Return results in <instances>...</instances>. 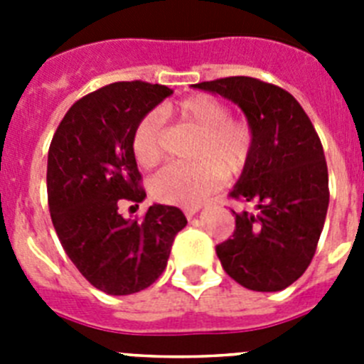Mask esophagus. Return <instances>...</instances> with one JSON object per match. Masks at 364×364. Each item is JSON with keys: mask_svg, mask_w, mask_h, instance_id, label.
<instances>
[{"mask_svg": "<svg viewBox=\"0 0 364 364\" xmlns=\"http://www.w3.org/2000/svg\"><path fill=\"white\" fill-rule=\"evenodd\" d=\"M182 210H184L186 217H188V218H191V217H195V215H197L198 211H200V205H198V204H193V205H184V208H182Z\"/></svg>", "mask_w": 364, "mask_h": 364, "instance_id": "1", "label": "esophagus"}]
</instances>
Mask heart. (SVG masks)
Instances as JSON below:
<instances>
[{
  "label": "heart",
  "mask_w": 364,
  "mask_h": 364,
  "mask_svg": "<svg viewBox=\"0 0 364 364\" xmlns=\"http://www.w3.org/2000/svg\"><path fill=\"white\" fill-rule=\"evenodd\" d=\"M176 117L200 131L193 159L197 164H171L151 180L153 197L166 204L193 205L222 184L224 173L240 171L252 151V129L240 120H233L224 102L210 95L182 100L169 109ZM133 154L142 167L160 162L162 147V114L147 112L138 122L131 140Z\"/></svg>",
  "instance_id": "1"
}]
</instances>
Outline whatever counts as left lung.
I'll return each instance as SVG.
<instances>
[{"label": "left lung", "instance_id": "1", "mask_svg": "<svg viewBox=\"0 0 364 364\" xmlns=\"http://www.w3.org/2000/svg\"><path fill=\"white\" fill-rule=\"evenodd\" d=\"M239 105L252 151L233 198L257 202L235 213L233 239L217 246L222 268L253 291H281L306 272L326 218L330 191L321 140L288 91L250 76L195 83Z\"/></svg>", "mask_w": 364, "mask_h": 364}]
</instances>
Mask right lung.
Returning a JSON list of instances; mask_svg holds the SVG:
<instances>
[{
    "instance_id": "add662e5",
    "label": "right lung",
    "mask_w": 364,
    "mask_h": 364,
    "mask_svg": "<svg viewBox=\"0 0 364 364\" xmlns=\"http://www.w3.org/2000/svg\"><path fill=\"white\" fill-rule=\"evenodd\" d=\"M169 95L159 83L102 87L67 111L50 142L47 195L54 230L78 272L109 295L153 284L188 224L175 205H149L142 220L118 213L122 200L146 198L131 140L138 122Z\"/></svg>"
}]
</instances>
